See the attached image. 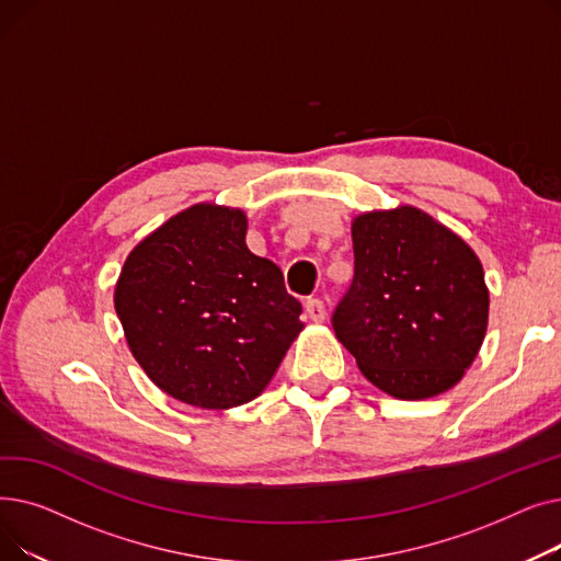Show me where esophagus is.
I'll return each mask as SVG.
<instances>
[{
  "instance_id": "esophagus-1",
  "label": "esophagus",
  "mask_w": 561,
  "mask_h": 561,
  "mask_svg": "<svg viewBox=\"0 0 561 561\" xmlns=\"http://www.w3.org/2000/svg\"><path fill=\"white\" fill-rule=\"evenodd\" d=\"M305 311L313 322H322L328 318V309H325V305H322V300H318V298H309L305 302Z\"/></svg>"
}]
</instances>
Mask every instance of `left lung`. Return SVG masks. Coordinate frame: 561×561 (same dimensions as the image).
Returning a JSON list of instances; mask_svg holds the SVG:
<instances>
[{
	"label": "left lung",
	"mask_w": 561,
	"mask_h": 561,
	"mask_svg": "<svg viewBox=\"0 0 561 561\" xmlns=\"http://www.w3.org/2000/svg\"><path fill=\"white\" fill-rule=\"evenodd\" d=\"M355 275L332 313L362 373L400 400L448 391L484 341L482 263L457 233L414 206L352 222Z\"/></svg>",
	"instance_id": "obj_1"
}]
</instances>
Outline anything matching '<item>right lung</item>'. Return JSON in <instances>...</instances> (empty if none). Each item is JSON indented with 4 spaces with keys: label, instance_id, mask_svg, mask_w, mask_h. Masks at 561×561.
I'll list each match as a JSON object with an SVG mask.
<instances>
[{
    "label": "right lung",
    "instance_id": "obj_1",
    "mask_svg": "<svg viewBox=\"0 0 561 561\" xmlns=\"http://www.w3.org/2000/svg\"><path fill=\"white\" fill-rule=\"evenodd\" d=\"M243 211L197 204L127 256L115 311L154 385L193 407L254 400L302 330L284 275L245 245Z\"/></svg>",
    "mask_w": 561,
    "mask_h": 561
}]
</instances>
